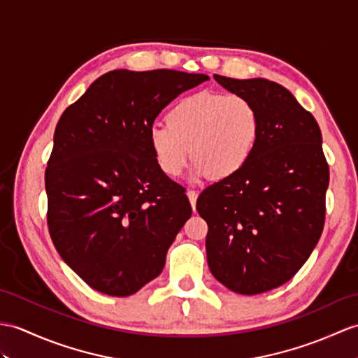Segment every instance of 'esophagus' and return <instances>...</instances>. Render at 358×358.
Wrapping results in <instances>:
<instances>
[{
  "instance_id": "esophagus-1",
  "label": "esophagus",
  "mask_w": 358,
  "mask_h": 358,
  "mask_svg": "<svg viewBox=\"0 0 358 358\" xmlns=\"http://www.w3.org/2000/svg\"><path fill=\"white\" fill-rule=\"evenodd\" d=\"M187 196H189V201L192 204V209L195 210V206H196V198H198V192L195 189H189L187 190Z\"/></svg>"
}]
</instances>
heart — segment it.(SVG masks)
Listing matches in <instances>:
<instances>
[{"label":"heart","mask_w":358,"mask_h":358,"mask_svg":"<svg viewBox=\"0 0 358 358\" xmlns=\"http://www.w3.org/2000/svg\"><path fill=\"white\" fill-rule=\"evenodd\" d=\"M259 129V113L247 97L201 91L173 105L168 123L149 131V143L166 176H180L192 154L195 177L229 178L250 160Z\"/></svg>","instance_id":"b5f03b06"}]
</instances>
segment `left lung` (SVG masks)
<instances>
[{
    "instance_id": "left-lung-1",
    "label": "left lung",
    "mask_w": 358,
    "mask_h": 358,
    "mask_svg": "<svg viewBox=\"0 0 358 358\" xmlns=\"http://www.w3.org/2000/svg\"><path fill=\"white\" fill-rule=\"evenodd\" d=\"M213 78L256 106L261 129L244 168L196 199L209 226L207 264L231 292L259 294L292 279L317 245L329 168L317 122L287 88L267 79Z\"/></svg>"
}]
</instances>
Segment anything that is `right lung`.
<instances>
[{
	"label": "right lung",
	"instance_id": "obj_1",
	"mask_svg": "<svg viewBox=\"0 0 358 358\" xmlns=\"http://www.w3.org/2000/svg\"><path fill=\"white\" fill-rule=\"evenodd\" d=\"M206 74L113 70L56 124L45 169L47 224L65 264L99 293L127 297L162 273L192 215L185 189L157 164L149 131Z\"/></svg>",
	"mask_w": 358,
	"mask_h": 358
}]
</instances>
